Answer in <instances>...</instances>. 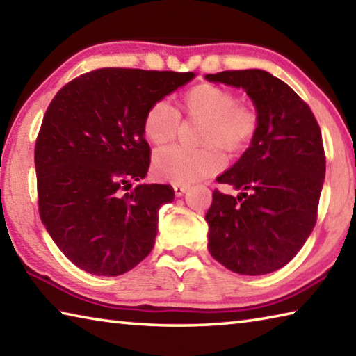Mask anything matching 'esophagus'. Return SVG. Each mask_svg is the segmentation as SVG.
<instances>
[{"instance_id":"1","label":"esophagus","mask_w":356,"mask_h":356,"mask_svg":"<svg viewBox=\"0 0 356 356\" xmlns=\"http://www.w3.org/2000/svg\"><path fill=\"white\" fill-rule=\"evenodd\" d=\"M187 189H189V186H186V184H173V191H175L177 197L184 195Z\"/></svg>"}]
</instances>
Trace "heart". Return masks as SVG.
<instances>
[{"mask_svg": "<svg viewBox=\"0 0 356 356\" xmlns=\"http://www.w3.org/2000/svg\"><path fill=\"white\" fill-rule=\"evenodd\" d=\"M179 115L200 120V149L172 147L156 153L153 165L158 177L175 184L216 175L223 169V150L237 158L251 145L259 130V115L252 105L237 102L231 90L212 83H198L179 99ZM179 115L167 102H155L145 111L143 131L156 147L170 144L177 138Z\"/></svg>", "mask_w": 356, "mask_h": 356, "instance_id": "obj_1", "label": "heart"}]
</instances>
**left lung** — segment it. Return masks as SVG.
<instances>
[{
    "instance_id": "8db88e82",
    "label": "left lung",
    "mask_w": 356,
    "mask_h": 356,
    "mask_svg": "<svg viewBox=\"0 0 356 356\" xmlns=\"http://www.w3.org/2000/svg\"><path fill=\"white\" fill-rule=\"evenodd\" d=\"M204 77L243 88L259 115L251 145L217 178L240 193L213 191L206 213L207 250L234 273H273L296 256L316 225L325 175L318 120L290 86L266 71H223Z\"/></svg>"
}]
</instances>
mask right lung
<instances>
[{
	"label": "right lung",
	"instance_id": "obj_1",
	"mask_svg": "<svg viewBox=\"0 0 356 356\" xmlns=\"http://www.w3.org/2000/svg\"><path fill=\"white\" fill-rule=\"evenodd\" d=\"M193 72L95 70L52 99L35 143L38 212L74 265L120 276L149 256L169 184H138L150 165L145 111Z\"/></svg>",
	"mask_w": 356,
	"mask_h": 356
}]
</instances>
